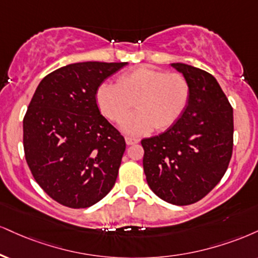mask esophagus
I'll return each mask as SVG.
<instances>
[{"instance_id": "esophagus-1", "label": "esophagus", "mask_w": 258, "mask_h": 258, "mask_svg": "<svg viewBox=\"0 0 258 258\" xmlns=\"http://www.w3.org/2000/svg\"><path fill=\"white\" fill-rule=\"evenodd\" d=\"M126 139V143L127 145H133V144H137V143L139 142L138 138L136 137H130V136H127V137L125 138Z\"/></svg>"}]
</instances>
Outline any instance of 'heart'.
Instances as JSON below:
<instances>
[{
  "label": "heart",
  "instance_id": "obj_1",
  "mask_svg": "<svg viewBox=\"0 0 258 258\" xmlns=\"http://www.w3.org/2000/svg\"><path fill=\"white\" fill-rule=\"evenodd\" d=\"M191 89L184 74L141 67L122 74L117 84H102L96 101L103 115L120 122L136 103L138 111L122 121L121 128L130 135L163 131L182 115Z\"/></svg>",
  "mask_w": 258,
  "mask_h": 258
}]
</instances>
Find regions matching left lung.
Listing matches in <instances>:
<instances>
[{
	"instance_id": "obj_1",
	"label": "left lung",
	"mask_w": 258,
	"mask_h": 258,
	"mask_svg": "<svg viewBox=\"0 0 258 258\" xmlns=\"http://www.w3.org/2000/svg\"><path fill=\"white\" fill-rule=\"evenodd\" d=\"M188 80L190 101L166 132L142 141L148 185L161 200L188 206L206 197L228 168L233 108L210 73L172 63Z\"/></svg>"
}]
</instances>
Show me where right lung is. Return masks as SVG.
Wrapping results in <instances>:
<instances>
[{"instance_id":"add662e5","label":"right lung","mask_w":258,"mask_h":258,"mask_svg":"<svg viewBox=\"0 0 258 258\" xmlns=\"http://www.w3.org/2000/svg\"><path fill=\"white\" fill-rule=\"evenodd\" d=\"M126 62H79L42 79L24 116V151L40 187L62 206H94L113 188L126 142L96 102Z\"/></svg>"}]
</instances>
